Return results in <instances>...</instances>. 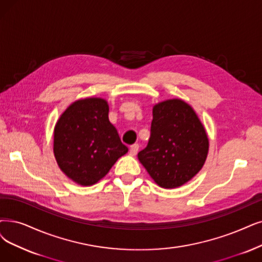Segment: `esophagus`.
<instances>
[{
    "instance_id": "1",
    "label": "esophagus",
    "mask_w": 262,
    "mask_h": 262,
    "mask_svg": "<svg viewBox=\"0 0 262 262\" xmlns=\"http://www.w3.org/2000/svg\"><path fill=\"white\" fill-rule=\"evenodd\" d=\"M139 148H140V145H139V144H133V145H131L129 154H130L131 156H135V155L138 154Z\"/></svg>"
}]
</instances>
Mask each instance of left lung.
<instances>
[{
  "label": "left lung",
  "instance_id": "1",
  "mask_svg": "<svg viewBox=\"0 0 262 262\" xmlns=\"http://www.w3.org/2000/svg\"><path fill=\"white\" fill-rule=\"evenodd\" d=\"M207 151L205 129L190 105L174 99L154 106L150 138L138 157L160 187L171 189L190 181Z\"/></svg>",
  "mask_w": 262,
  "mask_h": 262
}]
</instances>
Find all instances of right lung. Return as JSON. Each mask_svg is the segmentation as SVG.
Wrapping results in <instances>:
<instances>
[{"label":"right lung","mask_w":262,"mask_h":262,"mask_svg":"<svg viewBox=\"0 0 262 262\" xmlns=\"http://www.w3.org/2000/svg\"><path fill=\"white\" fill-rule=\"evenodd\" d=\"M58 165L69 179L90 186L105 176L128 152L108 120V104L100 98L78 100L61 115L54 134Z\"/></svg>","instance_id":"right-lung-1"}]
</instances>
